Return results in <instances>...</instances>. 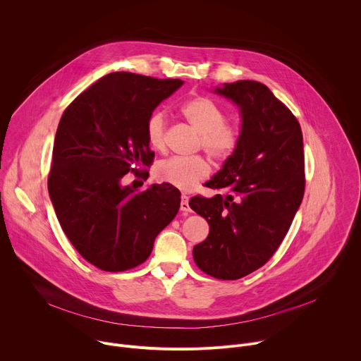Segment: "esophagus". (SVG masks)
Listing matches in <instances>:
<instances>
[{"mask_svg":"<svg viewBox=\"0 0 361 361\" xmlns=\"http://www.w3.org/2000/svg\"><path fill=\"white\" fill-rule=\"evenodd\" d=\"M180 210H181V212H184V213H190V212H191V209H190V205H188V197H187L185 194H183V195H181V202H180Z\"/></svg>","mask_w":361,"mask_h":361,"instance_id":"34e87169","label":"esophagus"}]
</instances>
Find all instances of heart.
Segmentation results:
<instances>
[{
	"instance_id": "heart-1",
	"label": "heart",
	"mask_w": 361,
	"mask_h": 361,
	"mask_svg": "<svg viewBox=\"0 0 361 361\" xmlns=\"http://www.w3.org/2000/svg\"><path fill=\"white\" fill-rule=\"evenodd\" d=\"M181 114L188 124L200 134V147L209 156L226 163L237 152L241 142L240 128L226 121L227 114L216 101L204 95H195L181 106ZM167 123L163 113H152L145 123L148 145L163 151L166 148ZM210 174V164L201 156L188 159L171 157L159 161L154 167V177L180 190H191Z\"/></svg>"
}]
</instances>
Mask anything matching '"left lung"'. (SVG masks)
<instances>
[{
    "mask_svg": "<svg viewBox=\"0 0 361 361\" xmlns=\"http://www.w3.org/2000/svg\"><path fill=\"white\" fill-rule=\"evenodd\" d=\"M216 92L240 107L241 142L205 184L221 194L190 200L210 226L192 257L205 274L238 280L271 259L300 207L305 187L302 134L294 114L259 81L240 80Z\"/></svg>",
    "mask_w": 361,
    "mask_h": 361,
    "instance_id": "obj_1",
    "label": "left lung"
}]
</instances>
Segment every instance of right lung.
Masks as SVG:
<instances>
[{
	"instance_id": "1",
	"label": "right lung",
	"mask_w": 361,
	"mask_h": 361,
	"mask_svg": "<svg viewBox=\"0 0 361 361\" xmlns=\"http://www.w3.org/2000/svg\"><path fill=\"white\" fill-rule=\"evenodd\" d=\"M181 85V80L111 73L82 91L60 120L48 192L63 231L99 270L118 273L142 264L178 213L174 185L137 191L121 180L128 173L148 176L154 152L145 123Z\"/></svg>"
}]
</instances>
